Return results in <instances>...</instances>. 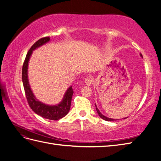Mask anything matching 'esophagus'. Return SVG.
Here are the masks:
<instances>
[{"label":"esophagus","mask_w":161,"mask_h":161,"mask_svg":"<svg viewBox=\"0 0 161 161\" xmlns=\"http://www.w3.org/2000/svg\"><path fill=\"white\" fill-rule=\"evenodd\" d=\"M92 83V79L90 77H87L85 79V84L87 86H90L91 85Z\"/></svg>","instance_id":"obj_1"}]
</instances>
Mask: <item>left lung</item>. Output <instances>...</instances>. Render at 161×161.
<instances>
[{"mask_svg":"<svg viewBox=\"0 0 161 161\" xmlns=\"http://www.w3.org/2000/svg\"><path fill=\"white\" fill-rule=\"evenodd\" d=\"M140 56L142 57V53H140ZM95 107H96V110H97V113H98V114H99V117H100L101 118H102V119H104V120H105V121H114V120H118V119H111V118H107V117H105V116H104L103 115H102V114H101V112L99 111L98 108H97V105H95ZM124 119H125V118H124Z\"/></svg>","mask_w":161,"mask_h":161,"instance_id":"8db88e82","label":"left lung"}]
</instances>
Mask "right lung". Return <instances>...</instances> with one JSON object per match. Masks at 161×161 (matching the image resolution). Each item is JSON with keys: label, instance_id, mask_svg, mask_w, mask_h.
<instances>
[{"label": "right lung", "instance_id": "1", "mask_svg": "<svg viewBox=\"0 0 161 161\" xmlns=\"http://www.w3.org/2000/svg\"><path fill=\"white\" fill-rule=\"evenodd\" d=\"M50 37H45L41 38L40 40L37 41L31 47L30 50L28 51L25 61L23 62L22 68V81L23 84L24 90H25L26 98L31 109L39 115H40L46 119L51 120H58L64 118L69 113L70 108L72 97L73 95V91L72 86L69 88L66 92L61 103L57 105H47L42 102L39 101L33 94L29 84L28 77H27V69L28 62L30 60V56L33 52V50L36 49L44 43L50 41Z\"/></svg>", "mask_w": 161, "mask_h": 161}]
</instances>
